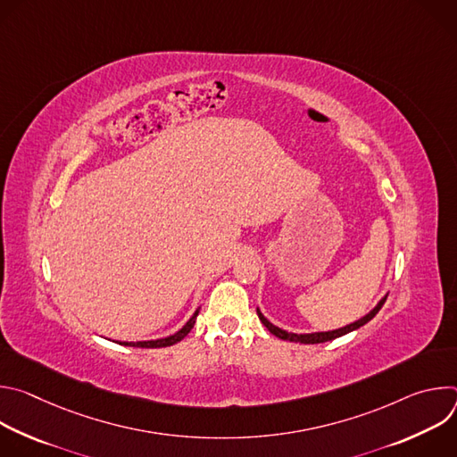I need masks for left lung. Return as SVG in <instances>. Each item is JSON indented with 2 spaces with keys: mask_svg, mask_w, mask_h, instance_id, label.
<instances>
[{
  "mask_svg": "<svg viewBox=\"0 0 457 457\" xmlns=\"http://www.w3.org/2000/svg\"><path fill=\"white\" fill-rule=\"evenodd\" d=\"M385 300H386V295L365 314V316H361L360 320H356V321H353V323H349V325H345V328H340V329H333V331H320V333H303V335H296V333H289V331H286V329H280V328H277L275 323H271L264 314H262V311H260L258 307H256V312H258V318H260V321H262L264 325H266V329L271 333V335H275L277 338H280V340H286V342H295V344H323V342H331V340H335V338H340V337H344V335H347V333H353V331H356V329H360L361 325H365L367 321H370L376 314H378V311L381 309V305L385 303Z\"/></svg>",
  "mask_w": 457,
  "mask_h": 457,
  "instance_id": "1",
  "label": "left lung"
}]
</instances>
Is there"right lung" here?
I'll use <instances>...</instances> for the list:
<instances>
[{"label": "right lung", "instance_id": "obj_1", "mask_svg": "<svg viewBox=\"0 0 457 457\" xmlns=\"http://www.w3.org/2000/svg\"><path fill=\"white\" fill-rule=\"evenodd\" d=\"M199 311H201V307L195 309L193 316L182 325V328H180L177 333H173V335H170V337H166V338L145 340V342H117V344L126 345V347H143V349H157V347H170V345H175L177 342H180V340L193 329L195 320H197V316H199Z\"/></svg>", "mask_w": 457, "mask_h": 457}]
</instances>
